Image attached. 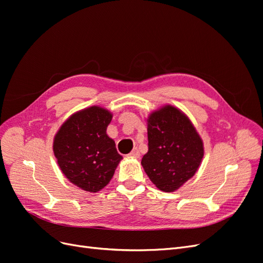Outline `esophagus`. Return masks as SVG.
Segmentation results:
<instances>
[{
  "label": "esophagus",
  "mask_w": 263,
  "mask_h": 263,
  "mask_svg": "<svg viewBox=\"0 0 263 263\" xmlns=\"http://www.w3.org/2000/svg\"><path fill=\"white\" fill-rule=\"evenodd\" d=\"M128 156L133 157V158H139L140 157V153H139V150L137 148H135Z\"/></svg>",
  "instance_id": "obj_1"
}]
</instances>
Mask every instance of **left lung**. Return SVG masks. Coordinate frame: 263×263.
I'll return each instance as SVG.
<instances>
[{
    "label": "left lung",
    "mask_w": 263,
    "mask_h": 263,
    "mask_svg": "<svg viewBox=\"0 0 263 263\" xmlns=\"http://www.w3.org/2000/svg\"><path fill=\"white\" fill-rule=\"evenodd\" d=\"M203 156L202 139L178 108L168 105L149 116L148 153L141 164L159 190H178L194 176Z\"/></svg>",
    "instance_id": "8db88e82"
}]
</instances>
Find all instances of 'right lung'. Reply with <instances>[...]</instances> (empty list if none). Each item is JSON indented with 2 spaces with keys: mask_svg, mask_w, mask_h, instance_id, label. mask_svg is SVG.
<instances>
[{
  "mask_svg": "<svg viewBox=\"0 0 263 263\" xmlns=\"http://www.w3.org/2000/svg\"><path fill=\"white\" fill-rule=\"evenodd\" d=\"M112 114L92 106L71 116L53 140V153L63 174L77 186L98 192L113 178L123 158L106 135Z\"/></svg>",
  "mask_w": 263,
  "mask_h": 263,
  "instance_id": "add662e5",
  "label": "right lung"
}]
</instances>
